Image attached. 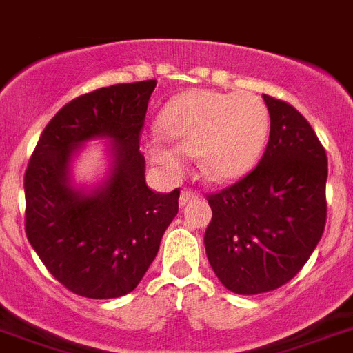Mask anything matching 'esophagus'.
<instances>
[{
	"label": "esophagus",
	"instance_id": "1",
	"mask_svg": "<svg viewBox=\"0 0 353 353\" xmlns=\"http://www.w3.org/2000/svg\"><path fill=\"white\" fill-rule=\"evenodd\" d=\"M194 198H196V194L191 189H182V193H180V205H185V203H189Z\"/></svg>",
	"mask_w": 353,
	"mask_h": 353
}]
</instances>
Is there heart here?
<instances>
[{
    "label": "heart",
    "instance_id": "1",
    "mask_svg": "<svg viewBox=\"0 0 353 353\" xmlns=\"http://www.w3.org/2000/svg\"><path fill=\"white\" fill-rule=\"evenodd\" d=\"M162 139L148 142V155L171 174L183 170V155L196 153L203 176L216 182L249 173L263 153L269 110L254 93L188 92L173 99L159 119Z\"/></svg>",
    "mask_w": 353,
    "mask_h": 353
}]
</instances>
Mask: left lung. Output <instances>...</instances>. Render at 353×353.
I'll return each instance as SVG.
<instances>
[{"instance_id":"1","label":"left lung","mask_w":353,"mask_h":353,"mask_svg":"<svg viewBox=\"0 0 353 353\" xmlns=\"http://www.w3.org/2000/svg\"><path fill=\"white\" fill-rule=\"evenodd\" d=\"M270 135L254 170L209 194L203 236L214 274L234 294L276 290L298 274L327 223L325 148L294 106L263 95Z\"/></svg>"}]
</instances>
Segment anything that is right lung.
I'll use <instances>...</instances> for the list:
<instances>
[{
	"mask_svg": "<svg viewBox=\"0 0 353 353\" xmlns=\"http://www.w3.org/2000/svg\"><path fill=\"white\" fill-rule=\"evenodd\" d=\"M155 86L113 84L70 101L46 124L26 168V238L50 274L83 298L131 292L179 212L180 189L151 191L139 150ZM97 136L112 139V171L84 194L69 182V162L83 141Z\"/></svg>",
	"mask_w": 353,
	"mask_h": 353,
	"instance_id": "right-lung-1",
	"label": "right lung"
}]
</instances>
